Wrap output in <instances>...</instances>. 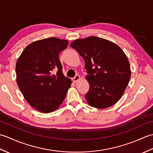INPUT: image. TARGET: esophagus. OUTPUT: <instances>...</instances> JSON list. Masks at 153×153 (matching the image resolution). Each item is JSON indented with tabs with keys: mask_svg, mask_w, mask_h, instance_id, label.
I'll return each instance as SVG.
<instances>
[{
	"mask_svg": "<svg viewBox=\"0 0 153 153\" xmlns=\"http://www.w3.org/2000/svg\"><path fill=\"white\" fill-rule=\"evenodd\" d=\"M79 79H80V76H79V75H76V76H75L74 77H73L72 80H73L74 82L76 83L77 82H78V81L79 80Z\"/></svg>",
	"mask_w": 153,
	"mask_h": 153,
	"instance_id": "esophagus-1",
	"label": "esophagus"
}]
</instances>
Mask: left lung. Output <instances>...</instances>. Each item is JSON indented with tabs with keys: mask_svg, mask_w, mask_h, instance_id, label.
Here are the masks:
<instances>
[{
	"mask_svg": "<svg viewBox=\"0 0 153 153\" xmlns=\"http://www.w3.org/2000/svg\"><path fill=\"white\" fill-rule=\"evenodd\" d=\"M85 61L89 89L85 98L90 106L106 108L121 99L131 76L128 58L118 45L95 36L70 44Z\"/></svg>",
	"mask_w": 153,
	"mask_h": 153,
	"instance_id": "1",
	"label": "left lung"
}]
</instances>
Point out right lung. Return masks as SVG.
I'll return each instance as SVG.
<instances>
[{
	"mask_svg": "<svg viewBox=\"0 0 153 153\" xmlns=\"http://www.w3.org/2000/svg\"><path fill=\"white\" fill-rule=\"evenodd\" d=\"M68 45L67 40L55 37L33 42L16 62L18 87L27 102L43 113L56 110L70 87L71 80L64 76L59 60V54Z\"/></svg>",
	"mask_w": 153,
	"mask_h": 153,
	"instance_id": "1",
	"label": "right lung"
}]
</instances>
